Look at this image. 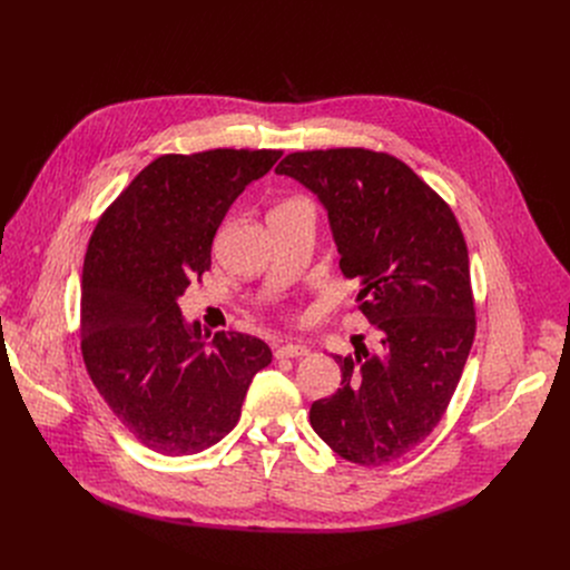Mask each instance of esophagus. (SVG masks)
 Instances as JSON below:
<instances>
[{"label": "esophagus", "instance_id": "esophagus-1", "mask_svg": "<svg viewBox=\"0 0 570 570\" xmlns=\"http://www.w3.org/2000/svg\"><path fill=\"white\" fill-rule=\"evenodd\" d=\"M306 354H308V347L299 345V343L275 345V358H299V356H306Z\"/></svg>", "mask_w": 570, "mask_h": 570}]
</instances>
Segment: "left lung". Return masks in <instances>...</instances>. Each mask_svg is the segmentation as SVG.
Listing matches in <instances>:
<instances>
[{
    "mask_svg": "<svg viewBox=\"0 0 570 570\" xmlns=\"http://www.w3.org/2000/svg\"><path fill=\"white\" fill-rule=\"evenodd\" d=\"M275 174L317 196L341 271L379 334L334 356L343 381L311 405V426L341 458L379 466L415 449L442 420L462 376L475 311L469 255L451 207L387 153L330 148L286 155Z\"/></svg>",
    "mask_w": 570,
    "mask_h": 570,
    "instance_id": "8db88e82",
    "label": "left lung"
}]
</instances>
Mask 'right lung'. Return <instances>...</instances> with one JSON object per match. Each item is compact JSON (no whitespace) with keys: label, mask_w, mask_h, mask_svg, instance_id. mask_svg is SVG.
Returning <instances> with one entry per match:
<instances>
[{"label":"right lung","mask_w":570,"mask_h":570,"mask_svg":"<svg viewBox=\"0 0 570 570\" xmlns=\"http://www.w3.org/2000/svg\"><path fill=\"white\" fill-rule=\"evenodd\" d=\"M282 150L161 155L121 191L90 238L80 350L119 422L150 451L191 455L220 442L271 347L248 334L203 336L178 299L212 266L232 203Z\"/></svg>","instance_id":"right-lung-1"}]
</instances>
